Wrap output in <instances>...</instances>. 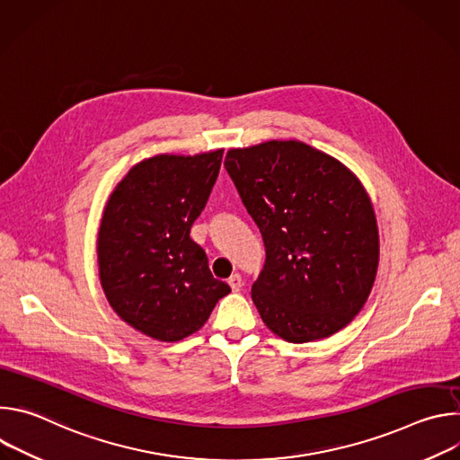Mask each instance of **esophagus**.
<instances>
[{
	"label": "esophagus",
	"mask_w": 460,
	"mask_h": 460,
	"mask_svg": "<svg viewBox=\"0 0 460 460\" xmlns=\"http://www.w3.org/2000/svg\"><path fill=\"white\" fill-rule=\"evenodd\" d=\"M227 282H229V286H231V289H233V291H240V289H242V284H243V282H242V277H240L238 273L231 275Z\"/></svg>",
	"instance_id": "obj_1"
}]
</instances>
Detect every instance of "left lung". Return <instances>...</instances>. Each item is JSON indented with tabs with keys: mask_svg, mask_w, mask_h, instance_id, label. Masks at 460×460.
<instances>
[{
	"mask_svg": "<svg viewBox=\"0 0 460 460\" xmlns=\"http://www.w3.org/2000/svg\"><path fill=\"white\" fill-rule=\"evenodd\" d=\"M226 169L266 243L252 302L280 339L304 344L346 327L373 289L380 242L357 174L298 140L229 149Z\"/></svg>",
	"mask_w": 460,
	"mask_h": 460,
	"instance_id": "left-lung-1",
	"label": "left lung"
}]
</instances>
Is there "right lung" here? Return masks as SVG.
Returning a JSON list of instances; mask_svg holds the SVG:
<instances>
[{"instance_id": "add662e5", "label": "right lung", "mask_w": 460, "mask_h": 460, "mask_svg": "<svg viewBox=\"0 0 460 460\" xmlns=\"http://www.w3.org/2000/svg\"><path fill=\"white\" fill-rule=\"evenodd\" d=\"M222 155L146 158L118 181L103 208L96 247L102 289L125 323L155 341L178 342L196 333L231 293L189 236Z\"/></svg>"}]
</instances>
